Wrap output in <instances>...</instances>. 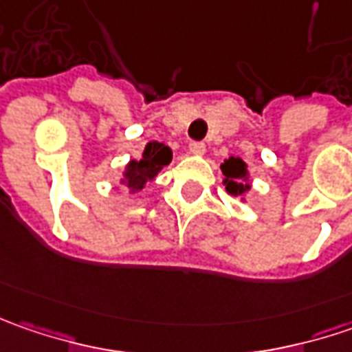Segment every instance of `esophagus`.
I'll list each match as a JSON object with an SVG mask.
<instances>
[{
  "mask_svg": "<svg viewBox=\"0 0 352 352\" xmlns=\"http://www.w3.org/2000/svg\"><path fill=\"white\" fill-rule=\"evenodd\" d=\"M190 153L192 155H204L206 153V144L204 142H190Z\"/></svg>",
  "mask_w": 352,
  "mask_h": 352,
  "instance_id": "1",
  "label": "esophagus"
}]
</instances>
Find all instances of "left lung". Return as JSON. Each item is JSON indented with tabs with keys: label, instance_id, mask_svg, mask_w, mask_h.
<instances>
[{
	"label": "left lung",
	"instance_id": "1",
	"mask_svg": "<svg viewBox=\"0 0 352 352\" xmlns=\"http://www.w3.org/2000/svg\"><path fill=\"white\" fill-rule=\"evenodd\" d=\"M221 172H223L225 176V190L231 196H243V194L249 192V170H247V164L241 158L229 156L223 164H221Z\"/></svg>",
	"mask_w": 352,
	"mask_h": 352
}]
</instances>
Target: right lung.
Segmentation results:
<instances>
[{
  "mask_svg": "<svg viewBox=\"0 0 352 352\" xmlns=\"http://www.w3.org/2000/svg\"><path fill=\"white\" fill-rule=\"evenodd\" d=\"M170 160H172V151L166 144L156 141L148 142L144 146L141 160H131L125 166L121 184H127L129 192L135 194V192L142 190L146 182H153L156 174L164 166H168Z\"/></svg>",
  "mask_w": 352,
  "mask_h": 352,
  "instance_id": "obj_1",
  "label": "right lung"
}]
</instances>
